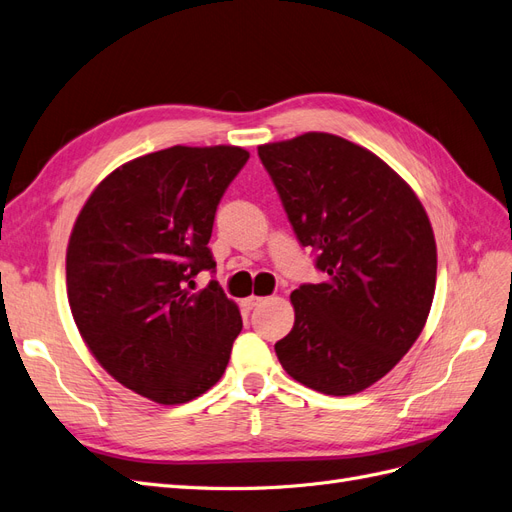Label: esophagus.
<instances>
[{"instance_id": "obj_1", "label": "esophagus", "mask_w": 512, "mask_h": 512, "mask_svg": "<svg viewBox=\"0 0 512 512\" xmlns=\"http://www.w3.org/2000/svg\"><path fill=\"white\" fill-rule=\"evenodd\" d=\"M261 302H264V298H259V296H248V298H244V300H242V306H244L246 311H251V309H255L257 304H261Z\"/></svg>"}]
</instances>
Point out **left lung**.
<instances>
[{"mask_svg":"<svg viewBox=\"0 0 512 512\" xmlns=\"http://www.w3.org/2000/svg\"><path fill=\"white\" fill-rule=\"evenodd\" d=\"M326 281L291 291L283 369L332 397L362 392L410 352L435 294L429 216L401 175L358 143L304 133L257 148Z\"/></svg>","mask_w":512,"mask_h":512,"instance_id":"1","label":"left lung"}]
</instances>
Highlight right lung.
<instances>
[{
    "label": "right lung",
    "instance_id": "obj_1",
    "mask_svg": "<svg viewBox=\"0 0 512 512\" xmlns=\"http://www.w3.org/2000/svg\"><path fill=\"white\" fill-rule=\"evenodd\" d=\"M248 160L238 145L173 148L113 169L81 208L66 248L68 304L113 379L160 405L197 399L223 377L242 330L212 281L216 206Z\"/></svg>",
    "mask_w": 512,
    "mask_h": 512
}]
</instances>
